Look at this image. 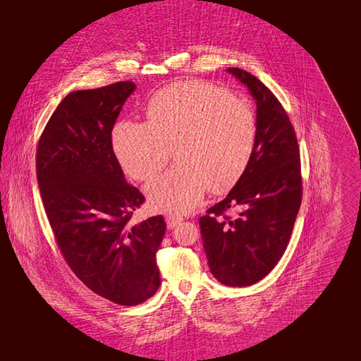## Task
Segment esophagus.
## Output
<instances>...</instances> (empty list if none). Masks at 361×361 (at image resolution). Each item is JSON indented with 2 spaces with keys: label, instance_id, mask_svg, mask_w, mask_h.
<instances>
[{
  "label": "esophagus",
  "instance_id": "1",
  "mask_svg": "<svg viewBox=\"0 0 361 361\" xmlns=\"http://www.w3.org/2000/svg\"><path fill=\"white\" fill-rule=\"evenodd\" d=\"M181 221H183V218L176 216V215H168V216L165 218V222H166L168 230H173V228H176V226H177Z\"/></svg>",
  "mask_w": 361,
  "mask_h": 361
}]
</instances>
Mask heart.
<instances>
[{
	"mask_svg": "<svg viewBox=\"0 0 361 361\" xmlns=\"http://www.w3.org/2000/svg\"><path fill=\"white\" fill-rule=\"evenodd\" d=\"M257 124L250 104L202 80H185L158 92L147 105V121L124 120L112 145L126 173L154 178L176 145L173 169L147 185L154 211L188 214L206 192L230 188L252 158Z\"/></svg>",
	"mask_w": 361,
	"mask_h": 361,
	"instance_id": "obj_1",
	"label": "heart"
}]
</instances>
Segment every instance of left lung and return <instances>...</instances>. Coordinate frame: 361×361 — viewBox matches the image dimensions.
<instances>
[{
  "label": "left lung",
  "mask_w": 361,
  "mask_h": 361,
  "mask_svg": "<svg viewBox=\"0 0 361 361\" xmlns=\"http://www.w3.org/2000/svg\"><path fill=\"white\" fill-rule=\"evenodd\" d=\"M256 104L252 158L231 192L199 219L212 275L247 287L267 276L286 252L301 203L300 154L294 128L275 94L253 74L226 68ZM234 209V219L223 212Z\"/></svg>",
  "instance_id": "8db88e82"
}]
</instances>
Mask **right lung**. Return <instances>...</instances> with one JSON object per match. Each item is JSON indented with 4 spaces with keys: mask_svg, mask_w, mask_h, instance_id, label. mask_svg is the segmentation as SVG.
<instances>
[{
    "mask_svg": "<svg viewBox=\"0 0 361 361\" xmlns=\"http://www.w3.org/2000/svg\"><path fill=\"white\" fill-rule=\"evenodd\" d=\"M136 90L131 82L75 90L56 106L36 150L45 212L68 267L87 288L137 306L159 287L157 252L166 225H131L145 197L127 183L112 150V128Z\"/></svg>",
    "mask_w": 361,
    "mask_h": 361,
    "instance_id": "add662e5",
    "label": "right lung"
}]
</instances>
